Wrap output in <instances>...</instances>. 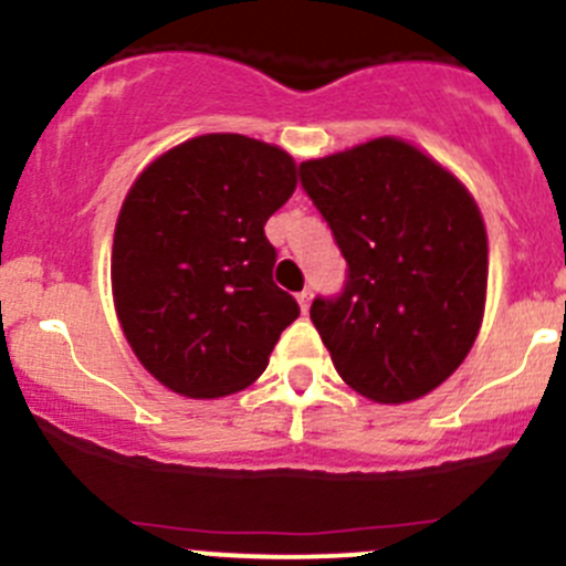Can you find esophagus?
Here are the masks:
<instances>
[{
  "label": "esophagus",
  "mask_w": 566,
  "mask_h": 566,
  "mask_svg": "<svg viewBox=\"0 0 566 566\" xmlns=\"http://www.w3.org/2000/svg\"><path fill=\"white\" fill-rule=\"evenodd\" d=\"M311 300H313V294L311 291H300V294H296V302H300V307H302V313H307L311 311Z\"/></svg>",
  "instance_id": "34e87169"
}]
</instances>
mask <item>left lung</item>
Masks as SVG:
<instances>
[{"mask_svg":"<svg viewBox=\"0 0 566 566\" xmlns=\"http://www.w3.org/2000/svg\"><path fill=\"white\" fill-rule=\"evenodd\" d=\"M300 178L349 264L313 300L335 371L379 405L432 394L460 368L486 302V228L465 184L399 137L307 159Z\"/></svg>","mask_w":566,"mask_h":566,"instance_id":"left-lung-1","label":"left lung"}]
</instances>
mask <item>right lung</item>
<instances>
[{"instance_id":"right-lung-1","label":"right lung","mask_w":566,"mask_h":566,"mask_svg":"<svg viewBox=\"0 0 566 566\" xmlns=\"http://www.w3.org/2000/svg\"><path fill=\"white\" fill-rule=\"evenodd\" d=\"M283 148L200 134L156 156L120 206L112 300L128 346L172 394L220 399L264 374L300 305L272 281V214L294 195Z\"/></svg>"}]
</instances>
